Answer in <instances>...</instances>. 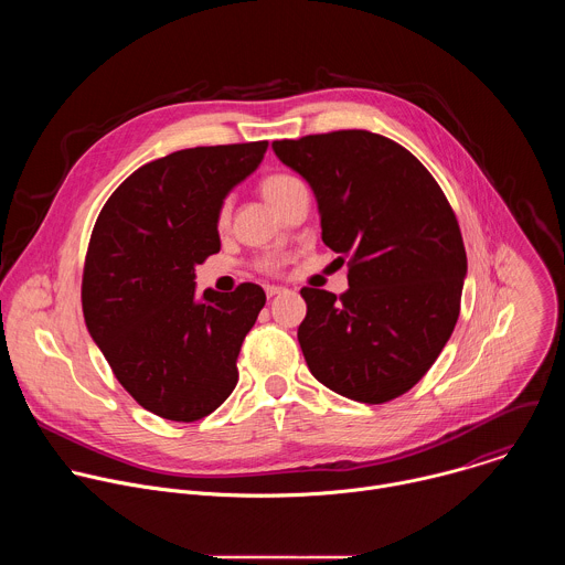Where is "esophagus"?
Returning a JSON list of instances; mask_svg holds the SVG:
<instances>
[{"instance_id":"esophagus-1","label":"esophagus","mask_w":565,"mask_h":565,"mask_svg":"<svg viewBox=\"0 0 565 565\" xmlns=\"http://www.w3.org/2000/svg\"><path fill=\"white\" fill-rule=\"evenodd\" d=\"M279 292H284L281 286H266V295H268V297H277Z\"/></svg>"}]
</instances>
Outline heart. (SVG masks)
<instances>
[{
	"label": "heart",
	"instance_id": "obj_1",
	"mask_svg": "<svg viewBox=\"0 0 565 565\" xmlns=\"http://www.w3.org/2000/svg\"><path fill=\"white\" fill-rule=\"evenodd\" d=\"M297 185H299V181H297L295 177H290V174H270V177H266V179L259 183V190H262L264 199H266L275 210H279L281 203L286 201V196H288ZM225 221H227V207H223V210L218 212V223L223 225ZM277 266H279V262H275V259H266V262L259 264V268L266 270V273L277 270Z\"/></svg>",
	"mask_w": 565,
	"mask_h": 565
}]
</instances>
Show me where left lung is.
Returning <instances> with one entry per match:
<instances>
[{
  "label": "left lung",
  "mask_w": 565,
  "mask_h": 565,
  "mask_svg": "<svg viewBox=\"0 0 565 565\" xmlns=\"http://www.w3.org/2000/svg\"><path fill=\"white\" fill-rule=\"evenodd\" d=\"M273 149L312 188L321 241L349 257L340 297L301 288L297 340L310 373L366 405L407 393L460 312L467 255L447 196L412 151L364 129L275 140Z\"/></svg>",
  "instance_id": "1"
}]
</instances>
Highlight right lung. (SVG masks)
<instances>
[{"mask_svg":"<svg viewBox=\"0 0 565 565\" xmlns=\"http://www.w3.org/2000/svg\"><path fill=\"white\" fill-rule=\"evenodd\" d=\"M266 149L268 140H257L151 160L94 225L83 275L87 329L125 391L166 420H201L236 386V358L266 292L241 284L199 299L194 266L221 250L223 201Z\"/></svg>","mask_w":565,"mask_h":565,"instance_id":"1","label":"right lung"}]
</instances>
